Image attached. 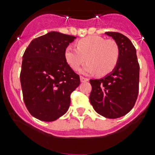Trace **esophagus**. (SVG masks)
I'll use <instances>...</instances> for the list:
<instances>
[{
    "instance_id": "obj_1",
    "label": "esophagus",
    "mask_w": 155,
    "mask_h": 155,
    "mask_svg": "<svg viewBox=\"0 0 155 155\" xmlns=\"http://www.w3.org/2000/svg\"><path fill=\"white\" fill-rule=\"evenodd\" d=\"M88 79L87 78H85V77H84V76H81V77H80V81L82 82V83H84V82H87V81H88Z\"/></svg>"
}]
</instances>
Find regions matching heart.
<instances>
[{"label":"heart","instance_id":"b5f03b06","mask_svg":"<svg viewBox=\"0 0 155 155\" xmlns=\"http://www.w3.org/2000/svg\"><path fill=\"white\" fill-rule=\"evenodd\" d=\"M64 58L71 69L77 71L85 61L82 73L104 76L110 73L117 66L120 58V49L113 39H105L97 35L85 37L76 42V48L68 45Z\"/></svg>","mask_w":155,"mask_h":155}]
</instances>
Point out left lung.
<instances>
[{
    "label": "left lung",
    "instance_id": "obj_1",
    "mask_svg": "<svg viewBox=\"0 0 155 155\" xmlns=\"http://www.w3.org/2000/svg\"><path fill=\"white\" fill-rule=\"evenodd\" d=\"M115 40L120 58L111 73L99 80H91L90 102L94 110L106 118L115 119L126 115L137 99L140 64L136 49L129 38L118 32H106Z\"/></svg>",
    "mask_w": 155,
    "mask_h": 155
}]
</instances>
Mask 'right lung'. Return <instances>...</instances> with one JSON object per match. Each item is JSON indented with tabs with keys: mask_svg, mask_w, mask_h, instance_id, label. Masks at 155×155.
I'll return each instance as SVG.
<instances>
[{
	"mask_svg": "<svg viewBox=\"0 0 155 155\" xmlns=\"http://www.w3.org/2000/svg\"><path fill=\"white\" fill-rule=\"evenodd\" d=\"M75 36L51 31L31 41L23 56L20 83L26 107L34 117L53 121L68 111L80 75L64 52Z\"/></svg>",
	"mask_w": 155,
	"mask_h": 155,
	"instance_id": "add662e5",
	"label": "right lung"
}]
</instances>
